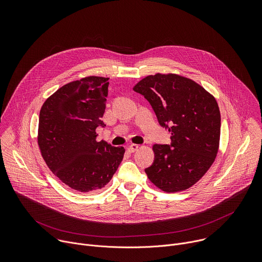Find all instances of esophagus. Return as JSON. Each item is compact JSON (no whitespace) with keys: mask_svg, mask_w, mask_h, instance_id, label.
<instances>
[{"mask_svg":"<svg viewBox=\"0 0 262 262\" xmlns=\"http://www.w3.org/2000/svg\"><path fill=\"white\" fill-rule=\"evenodd\" d=\"M139 145H137V144H132V145H129L128 147H127V150L130 152V154H133V152H135V151H137L138 149H139Z\"/></svg>","mask_w":262,"mask_h":262,"instance_id":"obj_1","label":"esophagus"}]
</instances>
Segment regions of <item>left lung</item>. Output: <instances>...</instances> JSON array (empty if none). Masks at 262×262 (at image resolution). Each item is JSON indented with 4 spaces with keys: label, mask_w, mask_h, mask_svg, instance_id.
I'll use <instances>...</instances> for the list:
<instances>
[{
    "label": "left lung",
    "mask_w": 262,
    "mask_h": 262,
    "mask_svg": "<svg viewBox=\"0 0 262 262\" xmlns=\"http://www.w3.org/2000/svg\"><path fill=\"white\" fill-rule=\"evenodd\" d=\"M134 90L150 102L171 145H154L148 179L166 193L188 190L213 164L219 151L221 114L212 94L195 81L176 73L142 79Z\"/></svg>",
    "instance_id": "8db88e82"
}]
</instances>
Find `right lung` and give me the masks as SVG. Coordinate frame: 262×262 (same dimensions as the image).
<instances>
[{"label":"right lung","mask_w":262,"mask_h":262,"mask_svg":"<svg viewBox=\"0 0 262 262\" xmlns=\"http://www.w3.org/2000/svg\"><path fill=\"white\" fill-rule=\"evenodd\" d=\"M108 78L86 77L59 88L42 104L37 142L50 170L78 192L99 190L117 171L125 149L96 140Z\"/></svg>","instance_id":"1"}]
</instances>
